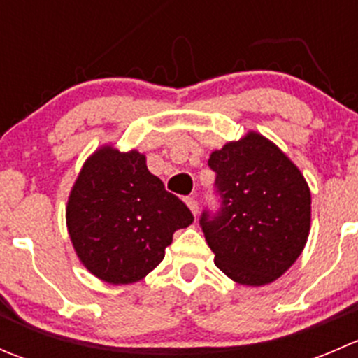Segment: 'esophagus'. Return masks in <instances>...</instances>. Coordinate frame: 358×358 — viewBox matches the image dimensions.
Here are the masks:
<instances>
[{
	"instance_id": "esophagus-1",
	"label": "esophagus",
	"mask_w": 358,
	"mask_h": 358,
	"mask_svg": "<svg viewBox=\"0 0 358 358\" xmlns=\"http://www.w3.org/2000/svg\"><path fill=\"white\" fill-rule=\"evenodd\" d=\"M185 202H187V206H189V208H190V211H192L194 215H197V211H199V202H197L196 197H194V196L187 197Z\"/></svg>"
}]
</instances>
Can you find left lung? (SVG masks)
Returning <instances> with one entry per match:
<instances>
[{
    "instance_id": "obj_1",
    "label": "left lung",
    "mask_w": 358,
    "mask_h": 358,
    "mask_svg": "<svg viewBox=\"0 0 358 358\" xmlns=\"http://www.w3.org/2000/svg\"><path fill=\"white\" fill-rule=\"evenodd\" d=\"M216 209L199 225L215 265L244 286H265L298 259L308 239L310 190L299 169L266 138L249 133L215 150Z\"/></svg>"
}]
</instances>
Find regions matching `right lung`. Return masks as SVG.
<instances>
[{
    "label": "right lung",
    "mask_w": 358,
    "mask_h": 358,
    "mask_svg": "<svg viewBox=\"0 0 358 358\" xmlns=\"http://www.w3.org/2000/svg\"><path fill=\"white\" fill-rule=\"evenodd\" d=\"M194 222L136 150L103 147L83 166L67 204L72 246L86 268L109 284L143 279L164 258L173 234Z\"/></svg>",
    "instance_id": "right-lung-1"
}]
</instances>
